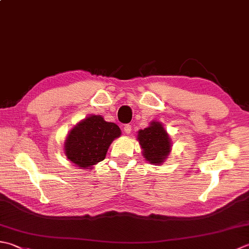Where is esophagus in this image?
<instances>
[{
	"label": "esophagus",
	"mask_w": 249,
	"mask_h": 249,
	"mask_svg": "<svg viewBox=\"0 0 249 249\" xmlns=\"http://www.w3.org/2000/svg\"><path fill=\"white\" fill-rule=\"evenodd\" d=\"M124 131H125L126 134H130V131H131V125L126 124V125L124 126Z\"/></svg>",
	"instance_id": "esophagus-1"
}]
</instances>
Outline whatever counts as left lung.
<instances>
[{"instance_id":"1","label":"left lung","mask_w":249,"mask_h":249,"mask_svg":"<svg viewBox=\"0 0 249 249\" xmlns=\"http://www.w3.org/2000/svg\"><path fill=\"white\" fill-rule=\"evenodd\" d=\"M138 140L143 150V157L152 164H160L170 152V141L166 131L159 122H152L149 127L139 130Z\"/></svg>"}]
</instances>
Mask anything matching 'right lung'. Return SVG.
<instances>
[{
    "label": "right lung",
    "mask_w": 249,
    "mask_h": 249,
    "mask_svg": "<svg viewBox=\"0 0 249 249\" xmlns=\"http://www.w3.org/2000/svg\"><path fill=\"white\" fill-rule=\"evenodd\" d=\"M121 135L116 124L100 115L82 121L68 135L65 144L67 158L79 167L87 168L104 160L112 141Z\"/></svg>",
    "instance_id": "obj_1"
}]
</instances>
